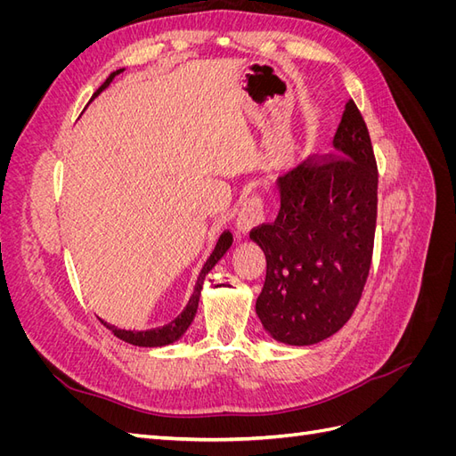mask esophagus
Here are the masks:
<instances>
[{"label": "esophagus", "instance_id": "1", "mask_svg": "<svg viewBox=\"0 0 456 456\" xmlns=\"http://www.w3.org/2000/svg\"><path fill=\"white\" fill-rule=\"evenodd\" d=\"M265 220H266L265 205H262L260 196L253 194L243 201L238 220H236V228L241 236H249V233L265 223Z\"/></svg>", "mask_w": 456, "mask_h": 456}]
</instances>
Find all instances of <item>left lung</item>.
Listing matches in <instances>:
<instances>
[{
	"mask_svg": "<svg viewBox=\"0 0 456 456\" xmlns=\"http://www.w3.org/2000/svg\"><path fill=\"white\" fill-rule=\"evenodd\" d=\"M333 148L329 159L300 163L280 178L278 218L251 232L266 256L256 315L289 346H312L340 330L370 268L379 173L354 101L344 106Z\"/></svg>",
	"mask_w": 456,
	"mask_h": 456,
	"instance_id": "left-lung-1",
	"label": "left lung"
}]
</instances>
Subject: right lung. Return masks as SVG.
I'll return each instance as SVG.
<instances>
[{"instance_id":"add662e5","label":"right lung","mask_w":456,"mask_h":456,"mask_svg":"<svg viewBox=\"0 0 456 456\" xmlns=\"http://www.w3.org/2000/svg\"><path fill=\"white\" fill-rule=\"evenodd\" d=\"M123 70H126V68H121V70H116V72L110 74V76L106 77L104 84L99 87V91H96V93L93 94V99H94V96H99L110 84H112L114 77L119 76ZM232 243H233V236H232L230 232H224L223 236L218 238V243H216V247H215L213 255H211L209 258H207L203 270L200 272V278H198V281H196L194 295H191V298H190V302H188V306L183 310L181 315L175 317V320H173L171 323H167L165 327H159V329H150V330H126V329H118V327L110 325V323H106V322L101 320L102 325H104L106 329L112 330L114 337H118L119 340L129 342V344H133V346H141V348H159V346H167V344H173V342H176L178 338H183L184 333L188 330V327L191 325V322H194L196 314H198V305H200V297H201V289H203L205 275L209 273V272L215 268L216 262L228 253Z\"/></svg>"}]
</instances>
